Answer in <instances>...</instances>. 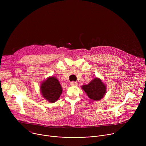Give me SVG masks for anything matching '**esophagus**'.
<instances>
[{
    "instance_id": "obj_1",
    "label": "esophagus",
    "mask_w": 146,
    "mask_h": 146,
    "mask_svg": "<svg viewBox=\"0 0 146 146\" xmlns=\"http://www.w3.org/2000/svg\"><path fill=\"white\" fill-rule=\"evenodd\" d=\"M70 84L72 86H77V82L76 81H72L70 82Z\"/></svg>"
}]
</instances>
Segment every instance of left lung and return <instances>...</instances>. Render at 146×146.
Returning <instances> with one entry per match:
<instances>
[{"instance_id": "obj_1", "label": "left lung", "mask_w": 146, "mask_h": 146, "mask_svg": "<svg viewBox=\"0 0 146 146\" xmlns=\"http://www.w3.org/2000/svg\"><path fill=\"white\" fill-rule=\"evenodd\" d=\"M82 88L91 100L96 101L103 98L106 91V86L98 78H95L88 85L82 86Z\"/></svg>"}]
</instances>
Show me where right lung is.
Here are the masks:
<instances>
[{
    "mask_svg": "<svg viewBox=\"0 0 146 146\" xmlns=\"http://www.w3.org/2000/svg\"><path fill=\"white\" fill-rule=\"evenodd\" d=\"M40 90L44 98L51 103L56 101L62 92L59 81L54 77H49L43 82Z\"/></svg>",
    "mask_w": 146,
    "mask_h": 146,
    "instance_id": "obj_1",
    "label": "right lung"
}]
</instances>
